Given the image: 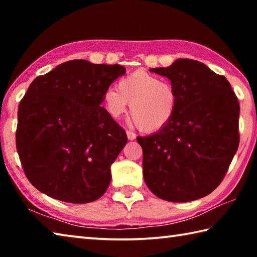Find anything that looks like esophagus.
Wrapping results in <instances>:
<instances>
[{
	"instance_id": "obj_1",
	"label": "esophagus",
	"mask_w": 257,
	"mask_h": 257,
	"mask_svg": "<svg viewBox=\"0 0 257 257\" xmlns=\"http://www.w3.org/2000/svg\"><path fill=\"white\" fill-rule=\"evenodd\" d=\"M127 137L129 141H134V139L136 138V134L132 132V130H127Z\"/></svg>"
}]
</instances>
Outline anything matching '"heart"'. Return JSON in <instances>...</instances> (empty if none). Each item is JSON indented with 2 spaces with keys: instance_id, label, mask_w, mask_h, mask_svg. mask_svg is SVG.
<instances>
[{
  "instance_id": "heart-1",
  "label": "heart",
  "mask_w": 257,
  "mask_h": 257,
  "mask_svg": "<svg viewBox=\"0 0 257 257\" xmlns=\"http://www.w3.org/2000/svg\"><path fill=\"white\" fill-rule=\"evenodd\" d=\"M106 111L119 118L130 105V115L145 133H155L171 122L178 107L175 87L145 70L134 71L118 82V90L108 88L103 95Z\"/></svg>"
}]
</instances>
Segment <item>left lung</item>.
<instances>
[{"label": "left lung", "instance_id": "1", "mask_svg": "<svg viewBox=\"0 0 257 257\" xmlns=\"http://www.w3.org/2000/svg\"><path fill=\"white\" fill-rule=\"evenodd\" d=\"M151 71L171 81L178 107L167 127L137 137L144 180L164 201L202 198L221 184L238 150V98L227 78L198 61L179 59Z\"/></svg>", "mask_w": 257, "mask_h": 257}]
</instances>
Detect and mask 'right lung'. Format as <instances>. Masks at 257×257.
<instances>
[{"instance_id": "1", "label": "right lung", "mask_w": 257, "mask_h": 257, "mask_svg": "<svg viewBox=\"0 0 257 257\" xmlns=\"http://www.w3.org/2000/svg\"><path fill=\"white\" fill-rule=\"evenodd\" d=\"M125 68L64 62L35 78L18 107L16 145L35 188L67 203L96 201L111 181V164L127 144L103 95Z\"/></svg>"}]
</instances>
